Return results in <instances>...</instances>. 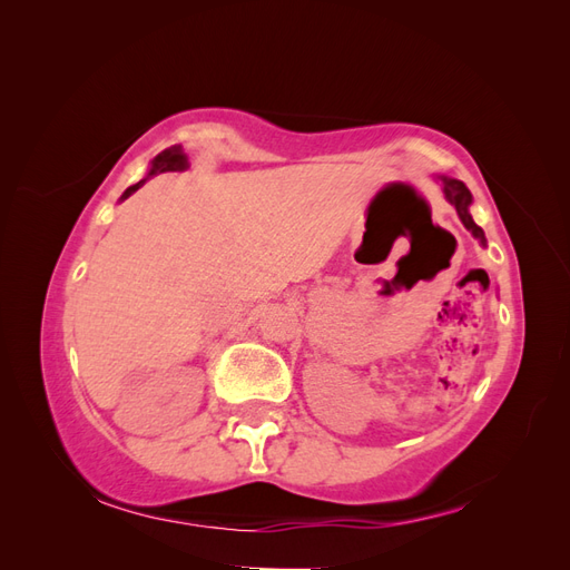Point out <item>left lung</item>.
<instances>
[{"instance_id":"left-lung-1","label":"left lung","mask_w":570,"mask_h":570,"mask_svg":"<svg viewBox=\"0 0 570 570\" xmlns=\"http://www.w3.org/2000/svg\"><path fill=\"white\" fill-rule=\"evenodd\" d=\"M435 180H438L440 187H442L444 199L450 202V204L454 206V209H456V214H459V218H461V223H463V228L469 230L482 247H488L485 233H482L480 226H475V220H473V216H471V212H469L471 204H473L471 189L465 187L461 180L450 178V176H435Z\"/></svg>"}]
</instances>
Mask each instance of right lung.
Here are the masks:
<instances>
[{"instance_id":"1","label":"right lung","mask_w":570,"mask_h":570,"mask_svg":"<svg viewBox=\"0 0 570 570\" xmlns=\"http://www.w3.org/2000/svg\"><path fill=\"white\" fill-rule=\"evenodd\" d=\"M187 166V157H185V151H183V147L180 145H174V147H168V149H164L161 154H157V157L151 159V166H149V170H147V176L140 180V183H135V185H130L124 195H120V199L118 202H124V199H128L132 193H137V189H140L149 178H154V176H159V174H166V170H183Z\"/></svg>"}]
</instances>
